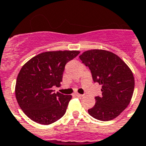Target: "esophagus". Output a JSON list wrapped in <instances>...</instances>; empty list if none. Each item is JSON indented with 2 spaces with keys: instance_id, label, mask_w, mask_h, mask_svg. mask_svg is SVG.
I'll use <instances>...</instances> for the list:
<instances>
[{
  "instance_id": "34e87169",
  "label": "esophagus",
  "mask_w": 146,
  "mask_h": 146,
  "mask_svg": "<svg viewBox=\"0 0 146 146\" xmlns=\"http://www.w3.org/2000/svg\"><path fill=\"white\" fill-rule=\"evenodd\" d=\"M75 95L76 96V97H78V98H82V97H83V94H80L79 93H76Z\"/></svg>"
}]
</instances>
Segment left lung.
<instances>
[{
  "label": "left lung",
  "mask_w": 146,
  "mask_h": 146,
  "mask_svg": "<svg viewBox=\"0 0 146 146\" xmlns=\"http://www.w3.org/2000/svg\"><path fill=\"white\" fill-rule=\"evenodd\" d=\"M79 58L89 68L94 82L102 85V95L95 97V105L88 112L98 120L114 119L132 98L135 84L132 72L119 57L106 50L86 51Z\"/></svg>",
  "instance_id": "obj_1"
}]
</instances>
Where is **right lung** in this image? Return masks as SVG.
I'll use <instances>...</instances> for the list:
<instances>
[{
  "label": "right lung",
  "mask_w": 146,
  "mask_h": 146,
  "mask_svg": "<svg viewBox=\"0 0 146 146\" xmlns=\"http://www.w3.org/2000/svg\"><path fill=\"white\" fill-rule=\"evenodd\" d=\"M79 51L42 52L22 67L15 85V98L24 113L32 121L50 124L62 117L71 100L52 90L62 82L65 65L79 54Z\"/></svg>",
  "instance_id": "add662e5"
}]
</instances>
